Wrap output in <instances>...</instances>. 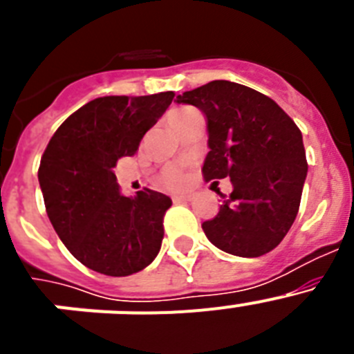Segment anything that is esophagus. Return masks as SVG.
Wrapping results in <instances>:
<instances>
[{
  "instance_id": "esophagus-1",
  "label": "esophagus",
  "mask_w": 354,
  "mask_h": 354,
  "mask_svg": "<svg viewBox=\"0 0 354 354\" xmlns=\"http://www.w3.org/2000/svg\"><path fill=\"white\" fill-rule=\"evenodd\" d=\"M193 193H183V195H175L174 202H192Z\"/></svg>"
}]
</instances>
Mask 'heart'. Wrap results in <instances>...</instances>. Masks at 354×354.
<instances>
[{
    "label": "heart",
    "instance_id": "obj_1",
    "mask_svg": "<svg viewBox=\"0 0 354 354\" xmlns=\"http://www.w3.org/2000/svg\"><path fill=\"white\" fill-rule=\"evenodd\" d=\"M192 111H195V109H192V108L174 109V111L170 113V122L179 120V118H183L184 115H187V113H192ZM180 183H183V174H180V170L177 167H168L167 170L162 171V184H165V186L177 187Z\"/></svg>",
    "mask_w": 354,
    "mask_h": 354
}]
</instances>
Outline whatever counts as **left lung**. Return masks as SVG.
<instances>
[{"instance_id": "8db88e82", "label": "left lung", "mask_w": 354, "mask_h": 354, "mask_svg": "<svg viewBox=\"0 0 354 354\" xmlns=\"http://www.w3.org/2000/svg\"><path fill=\"white\" fill-rule=\"evenodd\" d=\"M205 115L209 152L204 179L230 177L232 193L204 221L216 248L237 257H261L292 227L306 179L303 136L273 99L245 84L211 81L177 95Z\"/></svg>"}]
</instances>
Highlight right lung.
<instances>
[{
  "instance_id": "right-lung-1",
  "label": "right lung",
  "mask_w": 354,
  "mask_h": 354,
  "mask_svg": "<svg viewBox=\"0 0 354 354\" xmlns=\"http://www.w3.org/2000/svg\"><path fill=\"white\" fill-rule=\"evenodd\" d=\"M174 95L93 99L56 129L44 150L39 183L49 221L68 252L97 273H138L159 253L170 196L147 187L124 196L113 168L136 154Z\"/></svg>"
}]
</instances>
